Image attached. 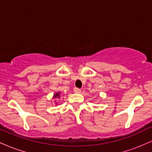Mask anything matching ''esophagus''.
<instances>
[{"mask_svg": "<svg viewBox=\"0 0 152 152\" xmlns=\"http://www.w3.org/2000/svg\"><path fill=\"white\" fill-rule=\"evenodd\" d=\"M74 93L78 94V93H81V89H79V88H74Z\"/></svg>", "mask_w": 152, "mask_h": 152, "instance_id": "34e87169", "label": "esophagus"}]
</instances>
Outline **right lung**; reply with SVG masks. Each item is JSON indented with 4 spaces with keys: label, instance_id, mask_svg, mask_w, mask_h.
Here are the masks:
<instances>
[{
    "label": "right lung",
    "instance_id": "add662e5",
    "mask_svg": "<svg viewBox=\"0 0 152 152\" xmlns=\"http://www.w3.org/2000/svg\"><path fill=\"white\" fill-rule=\"evenodd\" d=\"M61 92H56V93H55L53 94V99H56V100H58V99H59L61 98ZM58 104V103H56V105H57Z\"/></svg>",
    "mask_w": 152,
    "mask_h": 152
}]
</instances>
